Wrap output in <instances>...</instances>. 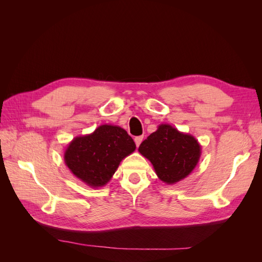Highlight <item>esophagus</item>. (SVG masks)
Wrapping results in <instances>:
<instances>
[{"instance_id": "esophagus-1", "label": "esophagus", "mask_w": 262, "mask_h": 262, "mask_svg": "<svg viewBox=\"0 0 262 262\" xmlns=\"http://www.w3.org/2000/svg\"><path fill=\"white\" fill-rule=\"evenodd\" d=\"M142 141H143V136H140V137H136V138H134V142H136V144H137L138 147H139L140 144L142 143Z\"/></svg>"}]
</instances>
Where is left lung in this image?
Returning a JSON list of instances; mask_svg holds the SVG:
<instances>
[{
  "label": "left lung",
  "mask_w": 262,
  "mask_h": 262,
  "mask_svg": "<svg viewBox=\"0 0 262 262\" xmlns=\"http://www.w3.org/2000/svg\"><path fill=\"white\" fill-rule=\"evenodd\" d=\"M139 152L152 163L158 178L173 185L194 169L201 156V145L191 134L162 123L142 142Z\"/></svg>",
  "instance_id": "8db88e82"
}]
</instances>
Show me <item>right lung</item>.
<instances>
[{
    "label": "right lung",
    "instance_id": "1",
    "mask_svg": "<svg viewBox=\"0 0 262 262\" xmlns=\"http://www.w3.org/2000/svg\"><path fill=\"white\" fill-rule=\"evenodd\" d=\"M136 150L128 132L118 125L101 124L86 136L74 138L64 150L66 165L91 188L104 187L120 162Z\"/></svg>",
    "mask_w": 262,
    "mask_h": 262
}]
</instances>
